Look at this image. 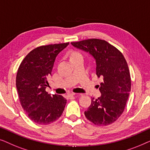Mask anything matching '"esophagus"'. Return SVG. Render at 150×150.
I'll use <instances>...</instances> for the list:
<instances>
[{"instance_id":"obj_1","label":"esophagus","mask_w":150,"mask_h":150,"mask_svg":"<svg viewBox=\"0 0 150 150\" xmlns=\"http://www.w3.org/2000/svg\"><path fill=\"white\" fill-rule=\"evenodd\" d=\"M75 95H76V93H70L67 94V97L71 98V97H72V96H74Z\"/></svg>"}]
</instances>
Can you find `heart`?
<instances>
[{"instance_id": "obj_1", "label": "heart", "mask_w": 150, "mask_h": 150, "mask_svg": "<svg viewBox=\"0 0 150 150\" xmlns=\"http://www.w3.org/2000/svg\"><path fill=\"white\" fill-rule=\"evenodd\" d=\"M80 56H82L81 53L78 52H74L71 54V56H70V59L74 58V57H80Z\"/></svg>"}]
</instances>
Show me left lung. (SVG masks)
<instances>
[{
	"mask_svg": "<svg viewBox=\"0 0 150 150\" xmlns=\"http://www.w3.org/2000/svg\"><path fill=\"white\" fill-rule=\"evenodd\" d=\"M75 48L89 52L96 60V74L103 79L101 96L91 99L85 115L98 126H108L121 116L131 89L130 71L122 52L105 40L89 39L71 42Z\"/></svg>",
	"mask_w": 150,
	"mask_h": 150,
	"instance_id": "left-lung-1",
	"label": "left lung"
}]
</instances>
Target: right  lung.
<instances>
[{"instance_id": "right-lung-1", "label": "right lung", "mask_w": 150, "mask_h": 150, "mask_svg": "<svg viewBox=\"0 0 150 150\" xmlns=\"http://www.w3.org/2000/svg\"><path fill=\"white\" fill-rule=\"evenodd\" d=\"M69 45L50 44L35 48L23 59L16 76V88L21 105L28 117L38 124L55 122L62 115L67 100L46 91L55 59Z\"/></svg>"}]
</instances>
